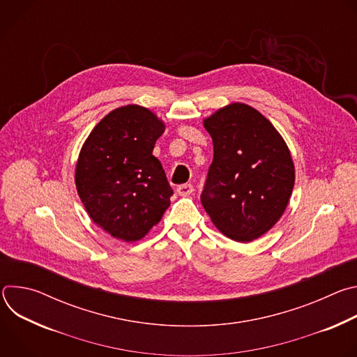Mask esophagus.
<instances>
[{
  "label": "esophagus",
  "mask_w": 357,
  "mask_h": 357,
  "mask_svg": "<svg viewBox=\"0 0 357 357\" xmlns=\"http://www.w3.org/2000/svg\"><path fill=\"white\" fill-rule=\"evenodd\" d=\"M193 190H195V188H193L190 183L181 185V186H178V189H176V192H178L181 196H189V195L193 193Z\"/></svg>",
  "instance_id": "1"
}]
</instances>
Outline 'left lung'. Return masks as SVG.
I'll return each instance as SVG.
<instances>
[{
    "label": "left lung",
    "instance_id": "8db88e82",
    "mask_svg": "<svg viewBox=\"0 0 357 357\" xmlns=\"http://www.w3.org/2000/svg\"><path fill=\"white\" fill-rule=\"evenodd\" d=\"M213 139V162L200 200L229 238L250 243L285 212L295 182L291 152L256 109L231 103L203 120Z\"/></svg>",
    "mask_w": 357,
    "mask_h": 357
}]
</instances>
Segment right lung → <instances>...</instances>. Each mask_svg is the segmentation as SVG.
<instances>
[{"label": "right lung", "mask_w": 357, "mask_h": 357, "mask_svg": "<svg viewBox=\"0 0 357 357\" xmlns=\"http://www.w3.org/2000/svg\"><path fill=\"white\" fill-rule=\"evenodd\" d=\"M165 123L128 105L110 112L86 138L75 182L90 219L123 241L141 240L160 223L174 190L152 155Z\"/></svg>", "instance_id": "add662e5"}]
</instances>
